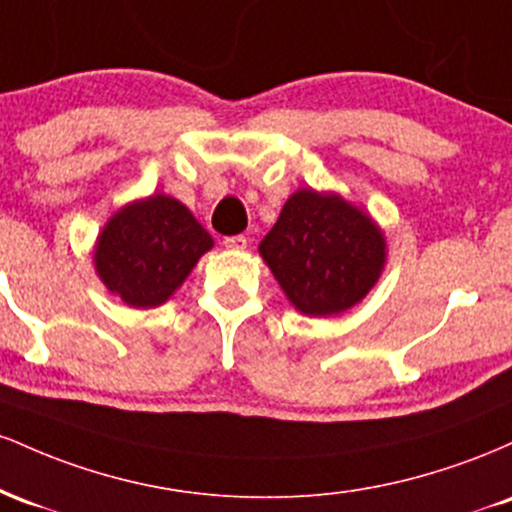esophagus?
I'll return each mask as SVG.
<instances>
[{
  "label": "esophagus",
  "mask_w": 512,
  "mask_h": 512,
  "mask_svg": "<svg viewBox=\"0 0 512 512\" xmlns=\"http://www.w3.org/2000/svg\"><path fill=\"white\" fill-rule=\"evenodd\" d=\"M223 245H226L228 250H245V248H248V238H245V236H226V238H223Z\"/></svg>",
  "instance_id": "1"
}]
</instances>
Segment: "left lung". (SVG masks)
Returning <instances> with one entry per match:
<instances>
[{"label":"left lung","instance_id":"left-lung-1","mask_svg":"<svg viewBox=\"0 0 512 512\" xmlns=\"http://www.w3.org/2000/svg\"><path fill=\"white\" fill-rule=\"evenodd\" d=\"M260 255L301 313L327 317L373 289L385 264V238L342 197L298 190L264 236Z\"/></svg>","mask_w":512,"mask_h":512}]
</instances>
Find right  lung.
<instances>
[{"label":"right lung","instance_id":"right-lung-1","mask_svg":"<svg viewBox=\"0 0 512 512\" xmlns=\"http://www.w3.org/2000/svg\"><path fill=\"white\" fill-rule=\"evenodd\" d=\"M214 240L185 204L154 195L120 209L96 245L103 284L132 308H154L185 281Z\"/></svg>","mask_w":512,"mask_h":512}]
</instances>
